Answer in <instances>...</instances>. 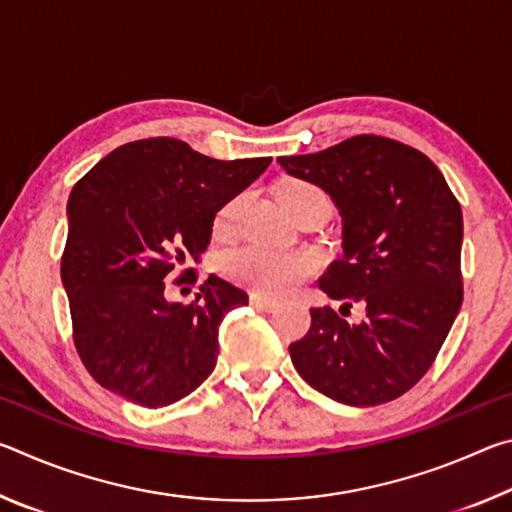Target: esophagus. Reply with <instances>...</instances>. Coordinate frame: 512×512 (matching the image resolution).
<instances>
[{
	"mask_svg": "<svg viewBox=\"0 0 512 512\" xmlns=\"http://www.w3.org/2000/svg\"><path fill=\"white\" fill-rule=\"evenodd\" d=\"M250 305L257 307V309H264V311H271L277 307V302L266 298V296H259V293H250Z\"/></svg>",
	"mask_w": 512,
	"mask_h": 512,
	"instance_id": "esophagus-1",
	"label": "esophagus"
}]
</instances>
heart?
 I'll return each instance as SVG.
<instances>
[{
    "label": "heart",
    "instance_id": "1",
    "mask_svg": "<svg viewBox=\"0 0 512 512\" xmlns=\"http://www.w3.org/2000/svg\"><path fill=\"white\" fill-rule=\"evenodd\" d=\"M307 198H325L320 189L309 183H287L280 189V203L287 214L298 203L307 201ZM237 201H230L223 205L219 214H216L214 230L228 232L232 216H235ZM309 259L293 253H275V250L259 248V246H246L230 253L223 259V271L232 280L239 282L255 293H264V296H282V293L291 291L298 282H302L309 273Z\"/></svg>",
    "mask_w": 512,
    "mask_h": 512
}]
</instances>
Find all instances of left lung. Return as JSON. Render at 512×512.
<instances>
[{
	"mask_svg": "<svg viewBox=\"0 0 512 512\" xmlns=\"http://www.w3.org/2000/svg\"><path fill=\"white\" fill-rule=\"evenodd\" d=\"M277 162L339 207L343 255L318 287L343 307L366 305L359 323L311 309L305 339L289 345L293 366L341 404L391 402L431 368L461 309V205L427 155L388 137L357 135Z\"/></svg>",
	"mask_w": 512,
	"mask_h": 512,
	"instance_id": "obj_1",
	"label": "left lung"
}]
</instances>
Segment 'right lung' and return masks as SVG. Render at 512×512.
<instances>
[{"label": "right lung", "instance_id": "1", "mask_svg": "<svg viewBox=\"0 0 512 512\" xmlns=\"http://www.w3.org/2000/svg\"><path fill=\"white\" fill-rule=\"evenodd\" d=\"M268 164L214 160L173 137H151L119 146L74 185L60 277L76 352L97 384L162 409L212 375L221 320L248 296L210 275L196 300L180 305L164 296V282L201 259L216 212Z\"/></svg>", "mask_w": 512, "mask_h": 512}]
</instances>
